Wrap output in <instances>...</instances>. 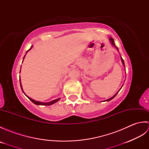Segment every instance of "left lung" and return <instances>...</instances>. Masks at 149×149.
Listing matches in <instances>:
<instances>
[{
    "label": "left lung",
    "mask_w": 149,
    "mask_h": 149,
    "mask_svg": "<svg viewBox=\"0 0 149 149\" xmlns=\"http://www.w3.org/2000/svg\"><path fill=\"white\" fill-rule=\"evenodd\" d=\"M109 40H110V41H111V44H112V45L114 46V47H116V48L117 49V50H118V48H117V47H116V45H115V42H114V40L112 38H109ZM121 59H122V63H123V65H124V66H125V65H124V61H123V59L121 58ZM116 94L117 93H116L115 95H114L113 97H111V98H110V99H107V100H106V101H109V100H111V99H113V98L114 97H115L116 95Z\"/></svg>",
    "instance_id": "8db88e82"
}]
</instances>
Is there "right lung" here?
Returning a JSON list of instances; mask_svg holds the SVG:
<instances>
[{"label": "right lung", "mask_w": 149, "mask_h": 149, "mask_svg": "<svg viewBox=\"0 0 149 149\" xmlns=\"http://www.w3.org/2000/svg\"><path fill=\"white\" fill-rule=\"evenodd\" d=\"M30 49H29V50H30ZM29 50H27V52L28 51H29ZM24 57H25V56H24ZM20 86H21V88H22V86H21V85H20ZM27 97L29 98V99H30L31 101H32V102H33L34 104H36V105H43V106H50V105H52V104H54V103L58 102V101L59 100V99H56V100H54L51 101V102L44 103V102H38V101H36V100H33V99H31V98L29 97Z\"/></svg>", "instance_id": "1"}]
</instances>
